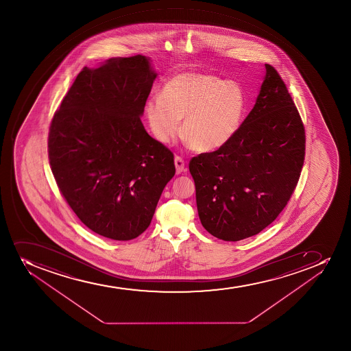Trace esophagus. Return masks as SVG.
I'll list each match as a JSON object with an SVG mask.
<instances>
[{
  "label": "esophagus",
  "mask_w": 351,
  "mask_h": 351,
  "mask_svg": "<svg viewBox=\"0 0 351 351\" xmlns=\"http://www.w3.org/2000/svg\"><path fill=\"white\" fill-rule=\"evenodd\" d=\"M173 162H175V167H176V173H178V175H180V173H183V171H185L184 160L182 159L181 156H175V160H173Z\"/></svg>",
  "instance_id": "34e87169"
}]
</instances>
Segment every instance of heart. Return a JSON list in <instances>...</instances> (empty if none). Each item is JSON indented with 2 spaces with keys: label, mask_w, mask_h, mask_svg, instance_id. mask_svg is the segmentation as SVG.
I'll list each match as a JSON object with an SVG mask.
<instances>
[{
  "label": "heart",
  "mask_w": 351,
  "mask_h": 351,
  "mask_svg": "<svg viewBox=\"0 0 351 351\" xmlns=\"http://www.w3.org/2000/svg\"><path fill=\"white\" fill-rule=\"evenodd\" d=\"M246 111V94L239 84L195 71L169 77L160 96L144 104L146 121L159 142H173L183 119V135L198 152L229 144L239 132Z\"/></svg>",
  "instance_id": "b5f03b06"
}]
</instances>
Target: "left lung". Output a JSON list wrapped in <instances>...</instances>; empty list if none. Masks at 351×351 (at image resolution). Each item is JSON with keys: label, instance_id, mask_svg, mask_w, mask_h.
Listing matches in <instances>:
<instances>
[{"label": "left lung", "instance_id": "8db88e82", "mask_svg": "<svg viewBox=\"0 0 351 351\" xmlns=\"http://www.w3.org/2000/svg\"><path fill=\"white\" fill-rule=\"evenodd\" d=\"M304 151L299 111L265 64L256 103L236 137L190 161L202 226L219 239L239 241L270 226L295 190Z\"/></svg>", "mask_w": 351, "mask_h": 351}]
</instances>
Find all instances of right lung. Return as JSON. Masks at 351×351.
Here are the masks:
<instances>
[{
	"mask_svg": "<svg viewBox=\"0 0 351 351\" xmlns=\"http://www.w3.org/2000/svg\"><path fill=\"white\" fill-rule=\"evenodd\" d=\"M156 77L142 55L84 67L52 118L49 161L60 193L105 238L142 234L175 175L173 153L141 121Z\"/></svg>",
	"mask_w": 351,
	"mask_h": 351,
	"instance_id": "1",
	"label": "right lung"
}]
</instances>
